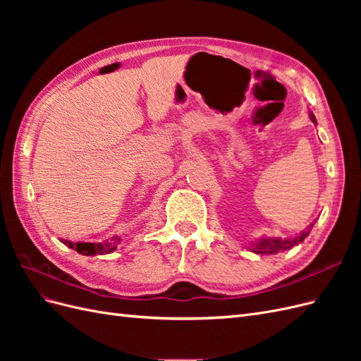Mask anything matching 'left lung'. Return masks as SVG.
Returning a JSON list of instances; mask_svg holds the SVG:
<instances>
[{
    "instance_id": "1",
    "label": "left lung",
    "mask_w": 361,
    "mask_h": 361,
    "mask_svg": "<svg viewBox=\"0 0 361 361\" xmlns=\"http://www.w3.org/2000/svg\"><path fill=\"white\" fill-rule=\"evenodd\" d=\"M310 120L313 123H316V118L313 116V113H310ZM313 226V224H312ZM312 226H309L305 228L304 232H301L298 236L295 238H288V239H281V238H262L259 243L255 244V247L251 248L257 255H276L279 251H285L289 250L295 245H298L300 243H302L305 238L309 236L310 231H312Z\"/></svg>"
}]
</instances>
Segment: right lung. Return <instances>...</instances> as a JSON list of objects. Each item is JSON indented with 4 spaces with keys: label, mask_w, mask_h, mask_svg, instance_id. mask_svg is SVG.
<instances>
[{
    "label": "right lung",
    "mask_w": 361,
    "mask_h": 361,
    "mask_svg": "<svg viewBox=\"0 0 361 361\" xmlns=\"http://www.w3.org/2000/svg\"><path fill=\"white\" fill-rule=\"evenodd\" d=\"M61 243L66 244L68 247L73 248L78 251L80 255L84 256H94V255H104V253H110V251L116 250V245H113L111 243H104V244H93V243H71V241H64L61 239ZM116 243H117V238H116ZM114 243V244H116Z\"/></svg>",
    "instance_id": "obj_1"
}]
</instances>
